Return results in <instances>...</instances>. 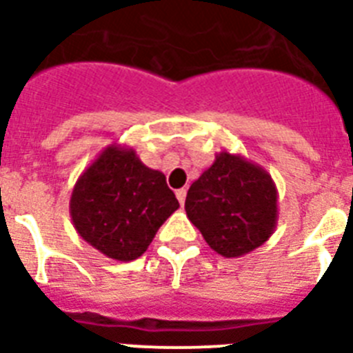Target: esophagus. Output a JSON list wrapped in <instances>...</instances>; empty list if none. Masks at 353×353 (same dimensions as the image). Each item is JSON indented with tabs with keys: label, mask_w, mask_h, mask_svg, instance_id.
<instances>
[{
	"label": "esophagus",
	"mask_w": 353,
	"mask_h": 353,
	"mask_svg": "<svg viewBox=\"0 0 353 353\" xmlns=\"http://www.w3.org/2000/svg\"><path fill=\"white\" fill-rule=\"evenodd\" d=\"M176 196L177 199H179V203H185V198H187V188H179V190H176Z\"/></svg>",
	"instance_id": "esophagus-1"
}]
</instances>
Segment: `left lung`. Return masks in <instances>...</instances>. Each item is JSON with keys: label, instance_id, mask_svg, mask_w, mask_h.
I'll return each instance as SVG.
<instances>
[{"label": "left lung", "instance_id": "1", "mask_svg": "<svg viewBox=\"0 0 353 353\" xmlns=\"http://www.w3.org/2000/svg\"><path fill=\"white\" fill-rule=\"evenodd\" d=\"M276 201V185L268 170L223 150L190 185L185 210L210 249L238 258L271 238L279 220Z\"/></svg>", "mask_w": 353, "mask_h": 353}]
</instances>
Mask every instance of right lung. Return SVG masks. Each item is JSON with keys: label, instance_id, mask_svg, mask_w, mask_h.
Returning a JSON list of instances; mask_svg holds the SVG:
<instances>
[{"label": "right lung", "instance_id": "obj_1", "mask_svg": "<svg viewBox=\"0 0 353 353\" xmlns=\"http://www.w3.org/2000/svg\"><path fill=\"white\" fill-rule=\"evenodd\" d=\"M179 209L163 172L135 150L110 144L74 183L69 212L82 240L119 262L143 254L159 227Z\"/></svg>", "mask_w": 353, "mask_h": 353}]
</instances>
